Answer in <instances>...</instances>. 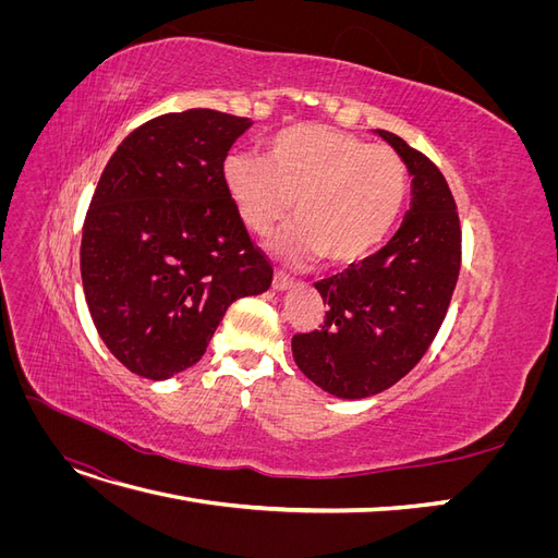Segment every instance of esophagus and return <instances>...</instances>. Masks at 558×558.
<instances>
[{"instance_id": "obj_1", "label": "esophagus", "mask_w": 558, "mask_h": 558, "mask_svg": "<svg viewBox=\"0 0 558 558\" xmlns=\"http://www.w3.org/2000/svg\"><path fill=\"white\" fill-rule=\"evenodd\" d=\"M291 286H293L291 277H286L283 272H275V279H272V289L275 291H286V289H291Z\"/></svg>"}]
</instances>
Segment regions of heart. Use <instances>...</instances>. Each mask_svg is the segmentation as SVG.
Listing matches in <instances>:
<instances>
[{
    "label": "heart",
    "mask_w": 558,
    "mask_h": 558,
    "mask_svg": "<svg viewBox=\"0 0 558 558\" xmlns=\"http://www.w3.org/2000/svg\"><path fill=\"white\" fill-rule=\"evenodd\" d=\"M223 181L242 223L258 238L295 211V221L272 242L291 265L320 253L335 265L367 258L391 234L410 191L408 167L396 150L326 125L281 130L265 156H230Z\"/></svg>",
    "instance_id": "1"
}]
</instances>
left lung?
<instances>
[{"label":"left lung","mask_w":558,"mask_h":558,"mask_svg":"<svg viewBox=\"0 0 558 558\" xmlns=\"http://www.w3.org/2000/svg\"><path fill=\"white\" fill-rule=\"evenodd\" d=\"M412 177V202L384 248L316 281L320 330L293 337L302 375L335 398L386 391L428 351L461 269V223L442 172L398 134L375 130Z\"/></svg>","instance_id":"1"}]
</instances>
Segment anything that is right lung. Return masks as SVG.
I'll return each mask as SVG.
<instances>
[{"instance_id": "right-lung-1", "label": "right lung", "mask_w": 558, "mask_h": 558, "mask_svg": "<svg viewBox=\"0 0 558 558\" xmlns=\"http://www.w3.org/2000/svg\"><path fill=\"white\" fill-rule=\"evenodd\" d=\"M248 128L214 109L165 113L130 132L99 177L83 223V293L134 375L162 381L195 365L232 302L272 283L223 181Z\"/></svg>"}]
</instances>
